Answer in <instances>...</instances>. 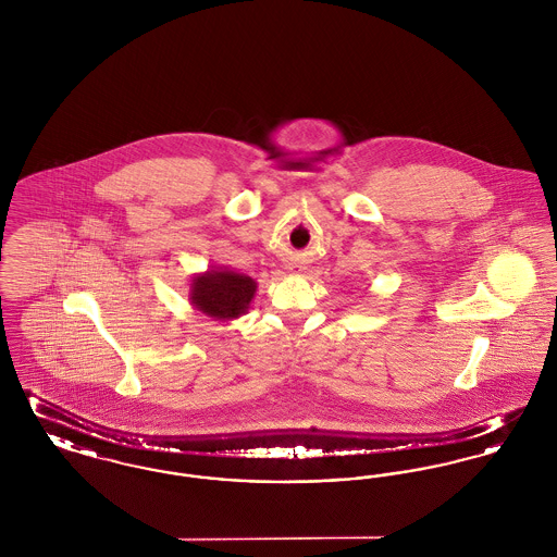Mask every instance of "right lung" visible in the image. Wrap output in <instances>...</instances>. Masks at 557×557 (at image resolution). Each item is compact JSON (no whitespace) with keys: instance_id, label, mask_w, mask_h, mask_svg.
Segmentation results:
<instances>
[{"instance_id":"1","label":"right lung","mask_w":557,"mask_h":557,"mask_svg":"<svg viewBox=\"0 0 557 557\" xmlns=\"http://www.w3.org/2000/svg\"><path fill=\"white\" fill-rule=\"evenodd\" d=\"M257 282L227 269H211L191 280L189 300L205 315L219 321L239 318L255 298Z\"/></svg>"}]
</instances>
